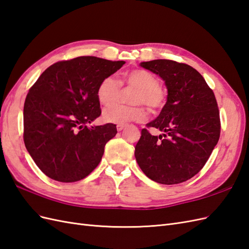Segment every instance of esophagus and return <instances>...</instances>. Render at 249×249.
Returning <instances> with one entry per match:
<instances>
[{
  "instance_id": "esophagus-1",
  "label": "esophagus",
  "mask_w": 249,
  "mask_h": 249,
  "mask_svg": "<svg viewBox=\"0 0 249 249\" xmlns=\"http://www.w3.org/2000/svg\"><path fill=\"white\" fill-rule=\"evenodd\" d=\"M125 127H126V125L119 124V125H117V129H118V131H122L125 128Z\"/></svg>"
}]
</instances>
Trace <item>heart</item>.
Here are the masks:
<instances>
[{
	"mask_svg": "<svg viewBox=\"0 0 249 249\" xmlns=\"http://www.w3.org/2000/svg\"><path fill=\"white\" fill-rule=\"evenodd\" d=\"M121 85L135 88L131 95V101L135 103L133 106L112 104L119 97ZM166 98V90L159 84L157 75L145 69H132L127 71L120 81L112 75L105 76L97 88L99 103L109 105L103 111L104 121L118 125H126L129 122H140L144 120L146 113L141 104L156 111L164 106Z\"/></svg>",
	"mask_w": 249,
	"mask_h": 249,
	"instance_id": "obj_1",
	"label": "heart"
}]
</instances>
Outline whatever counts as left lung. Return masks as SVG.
<instances>
[{
  "label": "left lung",
  "mask_w": 249,
  "mask_h": 249,
  "mask_svg": "<svg viewBox=\"0 0 249 249\" xmlns=\"http://www.w3.org/2000/svg\"><path fill=\"white\" fill-rule=\"evenodd\" d=\"M165 81L167 102L159 117L146 124L135 147L136 160L149 179L165 185L191 179L204 167L221 132L218 103L199 71L171 60L142 62ZM148 128L163 132L152 136Z\"/></svg>",
  "instance_id": "obj_1"
}]
</instances>
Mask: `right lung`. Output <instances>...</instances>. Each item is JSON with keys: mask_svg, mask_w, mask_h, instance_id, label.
Segmentation results:
<instances>
[{"mask_svg": "<svg viewBox=\"0 0 249 249\" xmlns=\"http://www.w3.org/2000/svg\"><path fill=\"white\" fill-rule=\"evenodd\" d=\"M124 61L79 56L49 66L30 87L24 103L26 149L50 179L72 183L98 166L106 143L117 135L112 123L86 125L100 117L97 88Z\"/></svg>", "mask_w": 249, "mask_h": 249, "instance_id": "1", "label": "right lung"}]
</instances>
